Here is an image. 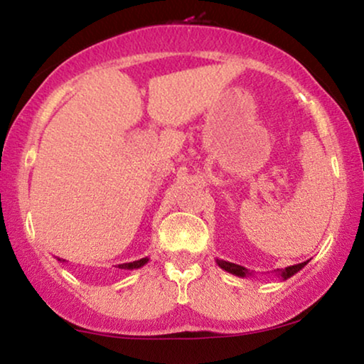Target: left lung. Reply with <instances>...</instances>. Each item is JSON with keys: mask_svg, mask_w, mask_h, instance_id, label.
Returning <instances> with one entry per match:
<instances>
[{"mask_svg": "<svg viewBox=\"0 0 364 364\" xmlns=\"http://www.w3.org/2000/svg\"><path fill=\"white\" fill-rule=\"evenodd\" d=\"M306 263L308 262H303V263H298V265H291V267H287V268H278L275 273L282 278V280H288V278L293 277V275H295V273L300 272L301 268L306 265ZM217 265L220 267L222 270H225L228 273H232V275L240 277V278H245V277H252L253 275L250 270H247L245 267L237 265V263H230V262H225V260H218V258H217Z\"/></svg>", "mask_w": 364, "mask_h": 364, "instance_id": "left-lung-1", "label": "left lung"}]
</instances>
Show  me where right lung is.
Here are the masks:
<instances>
[{"label": "right lung", "instance_id": "1", "mask_svg": "<svg viewBox=\"0 0 364 364\" xmlns=\"http://www.w3.org/2000/svg\"><path fill=\"white\" fill-rule=\"evenodd\" d=\"M59 262H61V258H58ZM64 262V260H63ZM149 262V258H141V260H136V262H129V263H121V265H117L119 268H122V270H136V268H141L146 265Z\"/></svg>", "mask_w": 364, "mask_h": 364}]
</instances>
